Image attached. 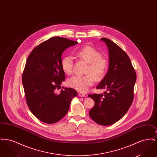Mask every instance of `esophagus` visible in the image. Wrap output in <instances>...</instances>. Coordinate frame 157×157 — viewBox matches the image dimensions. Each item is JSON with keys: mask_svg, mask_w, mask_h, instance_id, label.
<instances>
[{"mask_svg": "<svg viewBox=\"0 0 157 157\" xmlns=\"http://www.w3.org/2000/svg\"><path fill=\"white\" fill-rule=\"evenodd\" d=\"M78 95H79V97H86L85 94H83L82 92H79V93H78Z\"/></svg>", "mask_w": 157, "mask_h": 157, "instance_id": "esophagus-1", "label": "esophagus"}]
</instances>
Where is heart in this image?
I'll return each mask as SVG.
<instances>
[{
  "label": "heart",
  "instance_id": "obj_1",
  "mask_svg": "<svg viewBox=\"0 0 157 157\" xmlns=\"http://www.w3.org/2000/svg\"><path fill=\"white\" fill-rule=\"evenodd\" d=\"M75 55L88 63L86 71L88 74L72 76L67 79V84L73 89L84 92L93 85L94 78L99 81L104 78L108 71V62L96 49L88 45L76 50ZM61 67L65 74H71L73 68L72 58L70 56L63 57L61 60Z\"/></svg>",
  "mask_w": 157,
  "mask_h": 157
}]
</instances>
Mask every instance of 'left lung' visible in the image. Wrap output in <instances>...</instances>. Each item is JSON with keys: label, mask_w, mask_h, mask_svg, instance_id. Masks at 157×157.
<instances>
[{"label": "left lung", "mask_w": 157, "mask_h": 157, "mask_svg": "<svg viewBox=\"0 0 157 157\" xmlns=\"http://www.w3.org/2000/svg\"><path fill=\"white\" fill-rule=\"evenodd\" d=\"M101 40L108 49L109 68L97 88L106 91L88 95L95 102L89 115L98 124L106 126L122 118L131 106L136 75L129 56L118 45L105 37Z\"/></svg>", "instance_id": "8db88e82"}]
</instances>
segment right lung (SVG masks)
I'll use <instances>...</instances> for the list:
<instances>
[{"mask_svg": "<svg viewBox=\"0 0 157 157\" xmlns=\"http://www.w3.org/2000/svg\"><path fill=\"white\" fill-rule=\"evenodd\" d=\"M77 44L67 38L51 37L36 46L27 59L22 75L26 102L32 113L44 123L53 124L63 118L77 95L71 88L55 93L65 78L62 54Z\"/></svg>", "mask_w": 157, "mask_h": 157, "instance_id": "add662e5", "label": "right lung"}]
</instances>
